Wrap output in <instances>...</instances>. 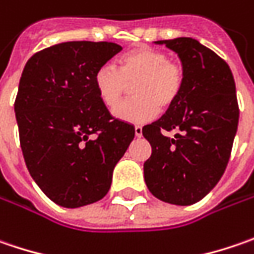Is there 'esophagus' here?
<instances>
[{"mask_svg": "<svg viewBox=\"0 0 254 254\" xmlns=\"http://www.w3.org/2000/svg\"><path fill=\"white\" fill-rule=\"evenodd\" d=\"M135 136H136V138H140V136H142V127H135Z\"/></svg>", "mask_w": 254, "mask_h": 254, "instance_id": "34e87169", "label": "esophagus"}]
</instances>
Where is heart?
<instances>
[{
  "label": "heart",
  "mask_w": 254,
  "mask_h": 254,
  "mask_svg": "<svg viewBox=\"0 0 254 254\" xmlns=\"http://www.w3.org/2000/svg\"><path fill=\"white\" fill-rule=\"evenodd\" d=\"M185 68L181 62L168 60L166 52L140 48L124 55L118 68L104 65L94 75V86L102 104L116 106L135 85L133 99L114 109V116L129 124H143L158 115L159 108L168 111L179 99L185 85Z\"/></svg>",
  "instance_id": "obj_1"
}]
</instances>
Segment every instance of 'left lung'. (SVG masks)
Returning a JSON list of instances; mask_svg holds the SVG:
<instances>
[{
    "mask_svg": "<svg viewBox=\"0 0 254 254\" xmlns=\"http://www.w3.org/2000/svg\"><path fill=\"white\" fill-rule=\"evenodd\" d=\"M155 44L175 51L185 68L179 99L168 112L142 129L152 146L143 163L150 193L166 203L199 202L225 173L239 124L236 85L217 54L193 38ZM175 130V138L164 135Z\"/></svg>",
    "mask_w": 254,
    "mask_h": 254,
    "instance_id": "1",
    "label": "left lung"
}]
</instances>
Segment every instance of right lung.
Segmentation results:
<instances>
[{
  "label": "right lung",
  "instance_id": "add662e5",
  "mask_svg": "<svg viewBox=\"0 0 254 254\" xmlns=\"http://www.w3.org/2000/svg\"><path fill=\"white\" fill-rule=\"evenodd\" d=\"M122 47L69 41L34 54L15 99L19 143L29 175L52 202L81 207L101 200L135 127L112 118L94 75Z\"/></svg>",
  "mask_w": 254,
  "mask_h": 254
}]
</instances>
